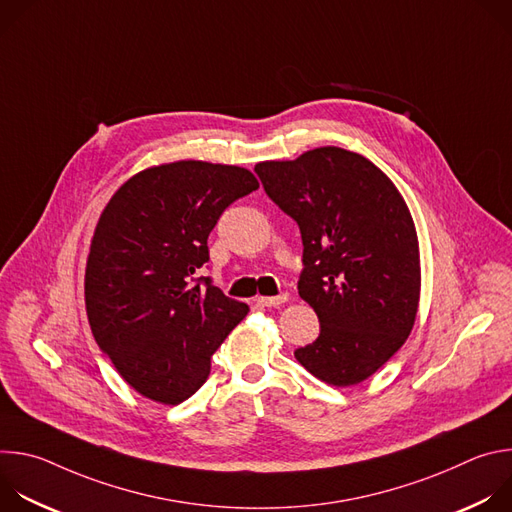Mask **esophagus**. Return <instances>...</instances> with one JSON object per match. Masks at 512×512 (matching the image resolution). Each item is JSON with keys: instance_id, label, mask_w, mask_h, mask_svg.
Returning <instances> with one entry per match:
<instances>
[{"instance_id": "34e87169", "label": "esophagus", "mask_w": 512, "mask_h": 512, "mask_svg": "<svg viewBox=\"0 0 512 512\" xmlns=\"http://www.w3.org/2000/svg\"><path fill=\"white\" fill-rule=\"evenodd\" d=\"M289 300L287 294H279V296H269V298H257V304L263 308H277L281 304H285Z\"/></svg>"}]
</instances>
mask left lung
I'll list each match as a JSON object with an SVG mask.
<instances>
[{
	"instance_id": "1",
	"label": "left lung",
	"mask_w": 512,
	"mask_h": 512,
	"mask_svg": "<svg viewBox=\"0 0 512 512\" xmlns=\"http://www.w3.org/2000/svg\"><path fill=\"white\" fill-rule=\"evenodd\" d=\"M255 172L302 233L298 291L320 336L300 364L328 385L369 379L407 340L419 302V241L395 184L367 158L318 148Z\"/></svg>"
}]
</instances>
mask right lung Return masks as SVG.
Instances as JSON below:
<instances>
[{
    "label": "right lung",
    "instance_id": "1",
    "mask_svg": "<svg viewBox=\"0 0 512 512\" xmlns=\"http://www.w3.org/2000/svg\"><path fill=\"white\" fill-rule=\"evenodd\" d=\"M257 188L245 168L190 160L139 172L105 206L87 261V314L99 348L143 397H192L212 352L247 316L200 269L218 218Z\"/></svg>",
    "mask_w": 512,
    "mask_h": 512
}]
</instances>
